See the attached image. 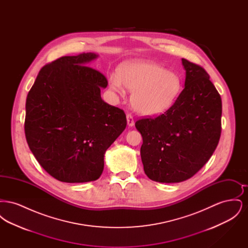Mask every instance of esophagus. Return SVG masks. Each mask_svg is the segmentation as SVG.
<instances>
[{"mask_svg": "<svg viewBox=\"0 0 248 248\" xmlns=\"http://www.w3.org/2000/svg\"><path fill=\"white\" fill-rule=\"evenodd\" d=\"M126 119H127V124L129 126H133L135 122H134V118H133V115L131 113H127L126 114Z\"/></svg>", "mask_w": 248, "mask_h": 248, "instance_id": "esophagus-1", "label": "esophagus"}]
</instances>
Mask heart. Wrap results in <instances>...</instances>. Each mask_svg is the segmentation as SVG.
I'll list each match as a JSON object with an SVG mask.
<instances>
[{
    "instance_id": "b5f03b06",
    "label": "heart",
    "mask_w": 248,
    "mask_h": 248,
    "mask_svg": "<svg viewBox=\"0 0 248 248\" xmlns=\"http://www.w3.org/2000/svg\"><path fill=\"white\" fill-rule=\"evenodd\" d=\"M108 83L120 94L124 92V85L133 92V107L146 115L165 112L173 105L181 88L180 79L175 72L146 60L124 63L119 74L110 75Z\"/></svg>"
}]
</instances>
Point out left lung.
I'll return each mask as SVG.
<instances>
[{"label": "left lung", "instance_id": "left-lung-1", "mask_svg": "<svg viewBox=\"0 0 248 248\" xmlns=\"http://www.w3.org/2000/svg\"><path fill=\"white\" fill-rule=\"evenodd\" d=\"M185 87L165 113L135 124L142 136L144 172L154 181L181 182L214 154L221 134V97L206 71L182 59Z\"/></svg>", "mask_w": 248, "mask_h": 248}]
</instances>
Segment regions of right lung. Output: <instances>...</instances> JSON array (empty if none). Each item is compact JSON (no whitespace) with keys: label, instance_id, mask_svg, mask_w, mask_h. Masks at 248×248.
Segmentation results:
<instances>
[{"label":"right lung","instance_id":"obj_1","mask_svg":"<svg viewBox=\"0 0 248 248\" xmlns=\"http://www.w3.org/2000/svg\"><path fill=\"white\" fill-rule=\"evenodd\" d=\"M96 57L83 53L48 63L27 96L28 145L40 165L62 182L96 180L107 149L126 127L124 111L101 98L106 77L86 66Z\"/></svg>","mask_w":248,"mask_h":248}]
</instances>
